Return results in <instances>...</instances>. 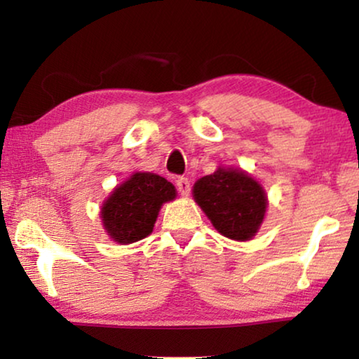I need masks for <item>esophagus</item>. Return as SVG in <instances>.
<instances>
[{"label": "esophagus", "instance_id": "esophagus-1", "mask_svg": "<svg viewBox=\"0 0 359 359\" xmlns=\"http://www.w3.org/2000/svg\"><path fill=\"white\" fill-rule=\"evenodd\" d=\"M176 186H178V191L181 193V196H189L191 183H189L188 178H184V176H181V178L176 180Z\"/></svg>", "mask_w": 359, "mask_h": 359}]
</instances>
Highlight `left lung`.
<instances>
[{"mask_svg":"<svg viewBox=\"0 0 359 359\" xmlns=\"http://www.w3.org/2000/svg\"><path fill=\"white\" fill-rule=\"evenodd\" d=\"M194 199L224 237L250 240L266 212L262 186L243 171L219 168L194 184Z\"/></svg>","mask_w":359,"mask_h":359,"instance_id":"obj_1","label":"left lung"}]
</instances>
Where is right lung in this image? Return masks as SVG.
Returning <instances> with one entry per match:
<instances>
[{"label": "right lung", "instance_id": "1", "mask_svg": "<svg viewBox=\"0 0 359 359\" xmlns=\"http://www.w3.org/2000/svg\"><path fill=\"white\" fill-rule=\"evenodd\" d=\"M175 196V186L158 175H132L102 204V225L116 242H137L151 233L161 204Z\"/></svg>", "mask_w": 359, "mask_h": 359}]
</instances>
